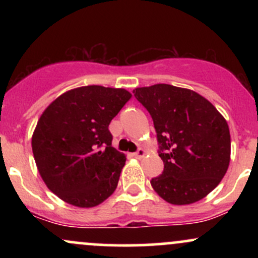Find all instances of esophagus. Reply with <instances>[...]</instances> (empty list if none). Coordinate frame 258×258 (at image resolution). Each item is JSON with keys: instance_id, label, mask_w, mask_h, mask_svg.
I'll return each mask as SVG.
<instances>
[{"instance_id": "obj_1", "label": "esophagus", "mask_w": 258, "mask_h": 258, "mask_svg": "<svg viewBox=\"0 0 258 258\" xmlns=\"http://www.w3.org/2000/svg\"><path fill=\"white\" fill-rule=\"evenodd\" d=\"M146 154H147L146 150L142 149V148H139V149L137 150V153H135L133 155H135L137 159H142V158H144V156H146Z\"/></svg>"}]
</instances>
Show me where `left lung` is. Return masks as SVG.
Returning a JSON list of instances; mask_svg holds the SVG:
<instances>
[{"instance_id":"1","label":"left lung","mask_w":258,"mask_h":258,"mask_svg":"<svg viewBox=\"0 0 258 258\" xmlns=\"http://www.w3.org/2000/svg\"><path fill=\"white\" fill-rule=\"evenodd\" d=\"M154 121L164 172L150 180L172 205H189L220 184L230 161L226 119L211 103L188 88L158 84L133 90Z\"/></svg>"}]
</instances>
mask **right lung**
Returning a JSON list of instances; mask_svg holds the SVG:
<instances>
[{"instance_id":"1","label":"right lung","mask_w":258,"mask_h":258,"mask_svg":"<svg viewBox=\"0 0 258 258\" xmlns=\"http://www.w3.org/2000/svg\"><path fill=\"white\" fill-rule=\"evenodd\" d=\"M131 97L123 88L82 86L44 109L31 147L41 178L59 199L88 209L114 193L126 155L111 147L108 127Z\"/></svg>"}]
</instances>
